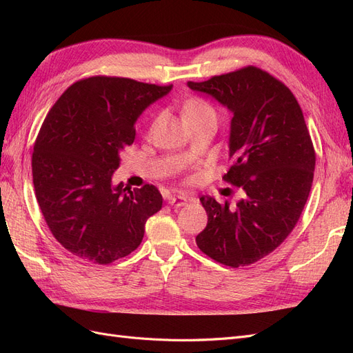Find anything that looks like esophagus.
Instances as JSON below:
<instances>
[{
	"label": "esophagus",
	"mask_w": 353,
	"mask_h": 353,
	"mask_svg": "<svg viewBox=\"0 0 353 353\" xmlns=\"http://www.w3.org/2000/svg\"><path fill=\"white\" fill-rule=\"evenodd\" d=\"M191 197H187V196H169L168 197V205L170 206H175V208H181L184 206L187 201H190Z\"/></svg>",
	"instance_id": "obj_1"
}]
</instances>
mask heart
<instances>
[{
    "instance_id": "1",
    "label": "heart",
    "mask_w": 353,
    "mask_h": 353,
    "mask_svg": "<svg viewBox=\"0 0 353 353\" xmlns=\"http://www.w3.org/2000/svg\"><path fill=\"white\" fill-rule=\"evenodd\" d=\"M208 110H213L210 105L205 101H201L199 99H193L185 103L184 105V119H187V117H191V116H197L203 112H208Z\"/></svg>"
}]
</instances>
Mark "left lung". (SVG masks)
I'll return each mask as SVG.
<instances>
[{
	"label": "left lung",
	"mask_w": 353,
	"mask_h": 353,
	"mask_svg": "<svg viewBox=\"0 0 353 353\" xmlns=\"http://www.w3.org/2000/svg\"><path fill=\"white\" fill-rule=\"evenodd\" d=\"M232 112L223 181L244 190L236 206L201 196L208 225L199 249L222 265L248 266L274 252L302 215L314 181L315 150L293 92L254 66L188 82Z\"/></svg>",
	"instance_id": "1"
}]
</instances>
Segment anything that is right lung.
<instances>
[{"instance_id": "right-lung-1", "label": "right lung", "mask_w": 353, "mask_h": 353, "mask_svg": "<svg viewBox=\"0 0 353 353\" xmlns=\"http://www.w3.org/2000/svg\"><path fill=\"white\" fill-rule=\"evenodd\" d=\"M172 85L119 77L72 83L42 122L32 176L42 216L54 239L77 258L108 265L141 244L162 194L145 184H112L121 152L135 140V122Z\"/></svg>"}]
</instances>
